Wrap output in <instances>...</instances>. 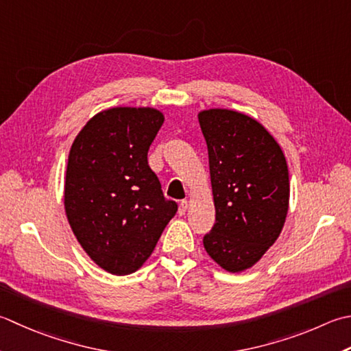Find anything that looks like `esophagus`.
Masks as SVG:
<instances>
[{
  "instance_id": "1",
  "label": "esophagus",
  "mask_w": 351,
  "mask_h": 351,
  "mask_svg": "<svg viewBox=\"0 0 351 351\" xmlns=\"http://www.w3.org/2000/svg\"><path fill=\"white\" fill-rule=\"evenodd\" d=\"M187 208H189V202L187 201H181L180 202V208H178V213H180V215L182 216V215H185V211H187Z\"/></svg>"
}]
</instances>
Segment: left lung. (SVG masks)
Returning <instances> with one entry per match:
<instances>
[{
	"instance_id": "left-lung-1",
	"label": "left lung",
	"mask_w": 351,
	"mask_h": 351,
	"mask_svg": "<svg viewBox=\"0 0 351 351\" xmlns=\"http://www.w3.org/2000/svg\"><path fill=\"white\" fill-rule=\"evenodd\" d=\"M208 147L216 223L208 256L230 272L256 265L274 245L289 207V171L278 143L251 117L230 109L199 114Z\"/></svg>"
}]
</instances>
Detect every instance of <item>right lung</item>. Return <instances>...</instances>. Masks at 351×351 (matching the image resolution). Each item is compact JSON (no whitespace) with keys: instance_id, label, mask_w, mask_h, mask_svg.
<instances>
[{"instance_id":"1","label":"right lung","mask_w":351,"mask_h":351,"mask_svg":"<svg viewBox=\"0 0 351 351\" xmlns=\"http://www.w3.org/2000/svg\"><path fill=\"white\" fill-rule=\"evenodd\" d=\"M162 123L152 108L108 109L86 123L68 155V222L88 256L114 276L146 262L178 211L147 162Z\"/></svg>"}]
</instances>
